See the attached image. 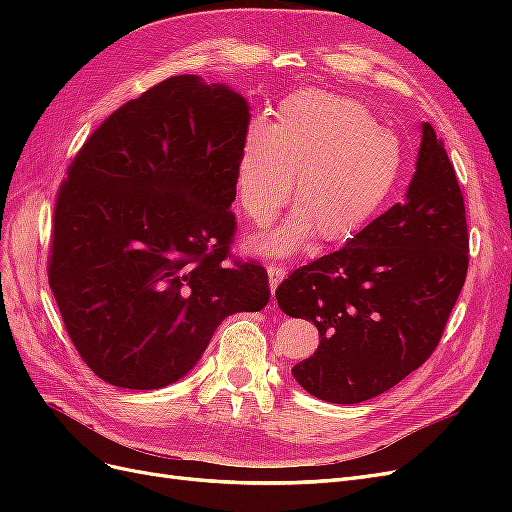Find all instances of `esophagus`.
Masks as SVG:
<instances>
[{
	"mask_svg": "<svg viewBox=\"0 0 512 512\" xmlns=\"http://www.w3.org/2000/svg\"><path fill=\"white\" fill-rule=\"evenodd\" d=\"M267 273H269V288H271V292L275 294L277 286H280V284L284 282V277H286V269H284V267H275V265H269V267H267Z\"/></svg>",
	"mask_w": 512,
	"mask_h": 512,
	"instance_id": "obj_1",
	"label": "esophagus"
}]
</instances>
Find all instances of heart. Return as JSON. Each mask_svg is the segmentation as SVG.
<instances>
[{
  "label": "heart",
  "mask_w": 512,
  "mask_h": 512,
  "mask_svg": "<svg viewBox=\"0 0 512 512\" xmlns=\"http://www.w3.org/2000/svg\"><path fill=\"white\" fill-rule=\"evenodd\" d=\"M404 170V147L367 108L322 89H301L254 123L237 160V198L256 224L275 218L292 192L294 209L247 245L262 256H290L316 232L324 243L359 235L389 203Z\"/></svg>",
  "instance_id": "obj_1"
}]
</instances>
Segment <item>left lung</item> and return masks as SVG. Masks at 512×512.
<instances>
[{"label":"left lung","mask_w":512,"mask_h":512,"mask_svg":"<svg viewBox=\"0 0 512 512\" xmlns=\"http://www.w3.org/2000/svg\"><path fill=\"white\" fill-rule=\"evenodd\" d=\"M421 134L406 203L275 292L284 314L316 324L318 350L292 376L331 404H361L421 367L466 282L470 241L455 168L429 123Z\"/></svg>","instance_id":"1"}]
</instances>
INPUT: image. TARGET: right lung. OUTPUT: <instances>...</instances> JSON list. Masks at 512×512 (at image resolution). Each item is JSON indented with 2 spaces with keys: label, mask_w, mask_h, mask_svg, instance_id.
I'll return each mask as SVG.
<instances>
[{
  "label": "right lung",
  "mask_w": 512,
  "mask_h": 512,
  "mask_svg": "<svg viewBox=\"0 0 512 512\" xmlns=\"http://www.w3.org/2000/svg\"><path fill=\"white\" fill-rule=\"evenodd\" d=\"M250 104L170 76L104 119L61 183L49 284L81 359L151 391L200 361L220 322L269 303L267 271L230 262Z\"/></svg>",
  "instance_id": "obj_1"
}]
</instances>
